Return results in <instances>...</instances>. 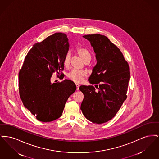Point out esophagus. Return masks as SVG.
<instances>
[{"mask_svg": "<svg viewBox=\"0 0 159 159\" xmlns=\"http://www.w3.org/2000/svg\"><path fill=\"white\" fill-rule=\"evenodd\" d=\"M76 89H77V91H78L79 89V84H78L77 83H76Z\"/></svg>", "mask_w": 159, "mask_h": 159, "instance_id": "1", "label": "esophagus"}]
</instances>
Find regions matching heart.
Wrapping results in <instances>:
<instances>
[{"label": "heart", "mask_w": 159, "mask_h": 159, "mask_svg": "<svg viewBox=\"0 0 159 159\" xmlns=\"http://www.w3.org/2000/svg\"><path fill=\"white\" fill-rule=\"evenodd\" d=\"M76 53H77L80 58L85 62H89L91 60V55L90 52L82 46H78L76 49ZM70 54L67 53L64 58V66L67 67L70 65ZM87 75V72L84 70H79L73 69L70 71L67 75L68 79L77 83H80L83 80V77Z\"/></svg>", "instance_id": "1"}]
</instances>
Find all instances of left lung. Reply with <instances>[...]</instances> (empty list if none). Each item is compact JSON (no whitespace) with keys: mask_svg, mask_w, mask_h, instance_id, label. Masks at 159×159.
I'll list each match as a JSON object with an SVG mask.
<instances>
[{"mask_svg":"<svg viewBox=\"0 0 159 159\" xmlns=\"http://www.w3.org/2000/svg\"><path fill=\"white\" fill-rule=\"evenodd\" d=\"M83 37L96 54L97 63L88 80L98 89L92 85L80 86L84 95L80 109L88 120L101 124L113 118L127 98L130 69L120 49L108 38L99 34Z\"/></svg>","mask_w":159,"mask_h":159,"instance_id":"1","label":"left lung"}]
</instances>
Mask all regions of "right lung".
I'll list each match as a JSON object with an SVG mask.
<instances>
[{
  "mask_svg": "<svg viewBox=\"0 0 159 159\" xmlns=\"http://www.w3.org/2000/svg\"><path fill=\"white\" fill-rule=\"evenodd\" d=\"M67 35L56 33L35 43L26 55L19 72V92L24 107L38 120L49 122L60 117L75 83L65 79L51 83L53 73L62 75L69 49Z\"/></svg>",
  "mask_w": 159,
  "mask_h": 159,
  "instance_id": "right-lung-1",
  "label": "right lung"
}]
</instances>
